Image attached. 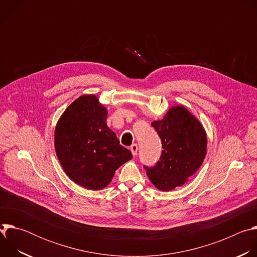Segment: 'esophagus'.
Returning a JSON list of instances; mask_svg holds the SVG:
<instances>
[{
	"label": "esophagus",
	"instance_id": "esophagus-1",
	"mask_svg": "<svg viewBox=\"0 0 257 257\" xmlns=\"http://www.w3.org/2000/svg\"><path fill=\"white\" fill-rule=\"evenodd\" d=\"M130 150H131V153H132L133 157H136V156H137V151H138V145H137L136 143L132 144V145H131V148H130Z\"/></svg>",
	"mask_w": 257,
	"mask_h": 257
}]
</instances>
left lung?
<instances>
[{"label": "left lung", "instance_id": "obj_1", "mask_svg": "<svg viewBox=\"0 0 257 257\" xmlns=\"http://www.w3.org/2000/svg\"><path fill=\"white\" fill-rule=\"evenodd\" d=\"M163 144L162 156L153 168L144 167L153 184L162 191L184 185L206 156L207 138L202 124L183 105L172 106L164 119L154 121Z\"/></svg>", "mask_w": 257, "mask_h": 257}]
</instances>
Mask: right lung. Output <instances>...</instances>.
I'll use <instances>...</instances> for the list:
<instances>
[{
  "label": "right lung",
  "mask_w": 257,
  "mask_h": 257,
  "mask_svg": "<svg viewBox=\"0 0 257 257\" xmlns=\"http://www.w3.org/2000/svg\"><path fill=\"white\" fill-rule=\"evenodd\" d=\"M107 109L94 94L73 101L55 129V151L67 176L88 190L111 183L116 170L132 159L116 133L106 126Z\"/></svg>",
  "instance_id": "obj_1"
}]
</instances>
